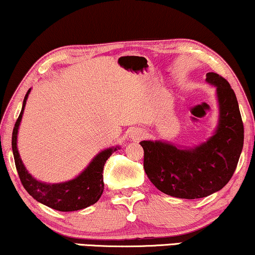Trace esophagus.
I'll list each match as a JSON object with an SVG mask.
<instances>
[{
    "mask_svg": "<svg viewBox=\"0 0 255 255\" xmlns=\"http://www.w3.org/2000/svg\"><path fill=\"white\" fill-rule=\"evenodd\" d=\"M146 135H147V132H146L144 128H133V130L131 131L130 138L134 141H139V140H141V139H144Z\"/></svg>",
    "mask_w": 255,
    "mask_h": 255,
    "instance_id": "34e87169",
    "label": "esophagus"
}]
</instances>
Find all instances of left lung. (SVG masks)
Returning a JSON list of instances; mask_svg holds the SVG:
<instances>
[{"label": "left lung", "mask_w": 255, "mask_h": 255, "mask_svg": "<svg viewBox=\"0 0 255 255\" xmlns=\"http://www.w3.org/2000/svg\"><path fill=\"white\" fill-rule=\"evenodd\" d=\"M216 87L219 117L214 134L194 147H181L163 140H142L144 169L149 181L173 197H207L231 179L244 145V125L236 94L224 78L208 73Z\"/></svg>", "instance_id": "left-lung-1"}]
</instances>
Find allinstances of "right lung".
<instances>
[{
    "instance_id": "1",
    "label": "right lung",
    "mask_w": 255,
    "mask_h": 255,
    "mask_svg": "<svg viewBox=\"0 0 255 255\" xmlns=\"http://www.w3.org/2000/svg\"><path fill=\"white\" fill-rule=\"evenodd\" d=\"M30 92L31 89L27 90L26 95L24 97L22 111H20L18 120L13 128L11 140L16 169L18 172L23 187L34 200L58 211H76L95 204L100 200L104 189V163L108 158L120 147L116 146V147H109L101 151L99 154L94 156L89 165L78 176L66 181V182L46 183L34 179L26 170L22 159H20L18 148H17V134H18L20 121H22L24 108H25Z\"/></svg>"
}]
</instances>
